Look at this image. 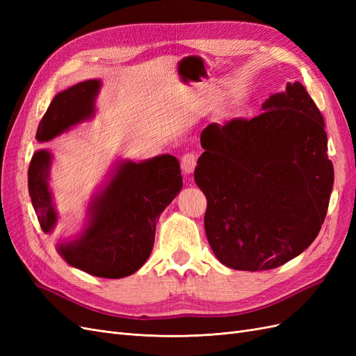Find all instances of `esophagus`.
<instances>
[{
    "instance_id": "1",
    "label": "esophagus",
    "mask_w": 356,
    "mask_h": 356,
    "mask_svg": "<svg viewBox=\"0 0 356 356\" xmlns=\"http://www.w3.org/2000/svg\"><path fill=\"white\" fill-rule=\"evenodd\" d=\"M196 163H197V157L193 153H187V154L181 157L182 172H184V174H187V175L193 174V170H195V168H196Z\"/></svg>"
}]
</instances>
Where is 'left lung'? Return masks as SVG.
<instances>
[{
  "instance_id": "8db88e82",
  "label": "left lung",
  "mask_w": 356,
  "mask_h": 356,
  "mask_svg": "<svg viewBox=\"0 0 356 356\" xmlns=\"http://www.w3.org/2000/svg\"><path fill=\"white\" fill-rule=\"evenodd\" d=\"M261 111L204 129L195 169L208 242L236 270H270L307 250L334 182L324 118L303 84L286 83Z\"/></svg>"
}]
</instances>
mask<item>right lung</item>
<instances>
[{
	"instance_id": "add662e5",
	"label": "right lung",
	"mask_w": 356,
	"mask_h": 356,
	"mask_svg": "<svg viewBox=\"0 0 356 356\" xmlns=\"http://www.w3.org/2000/svg\"><path fill=\"white\" fill-rule=\"evenodd\" d=\"M101 80H86L58 93L37 129V141L49 143L95 115ZM53 154L34 153L28 169L32 207L44 233L58 224V211L50 190ZM182 188L179 161L161 154L143 161L118 160L104 186L95 193L81 233L56 245L70 266L108 279L134 275L144 266L154 245L160 213Z\"/></svg>"
}]
</instances>
